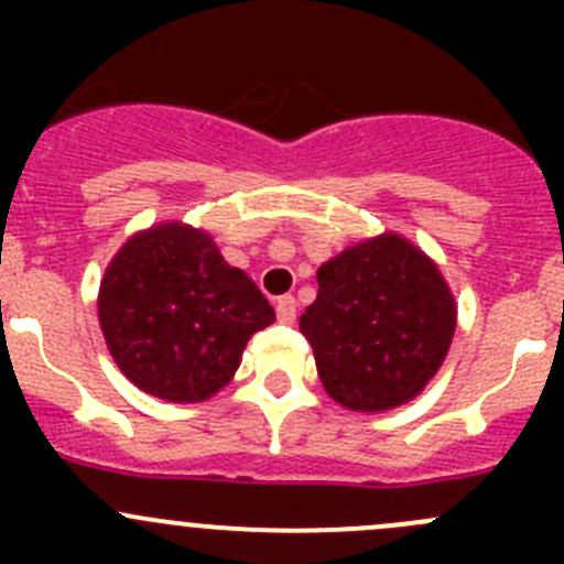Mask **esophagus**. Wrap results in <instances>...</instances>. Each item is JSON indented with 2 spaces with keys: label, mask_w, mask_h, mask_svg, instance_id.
<instances>
[{
  "label": "esophagus",
  "mask_w": 564,
  "mask_h": 564,
  "mask_svg": "<svg viewBox=\"0 0 564 564\" xmlns=\"http://www.w3.org/2000/svg\"><path fill=\"white\" fill-rule=\"evenodd\" d=\"M275 316H278V322L292 324L294 318H297V300H294L292 294H283V297H278Z\"/></svg>",
  "instance_id": "esophagus-1"
}]
</instances>
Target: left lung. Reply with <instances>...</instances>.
Wrapping results in <instances>:
<instances>
[{"mask_svg": "<svg viewBox=\"0 0 564 564\" xmlns=\"http://www.w3.org/2000/svg\"><path fill=\"white\" fill-rule=\"evenodd\" d=\"M300 316L329 398L355 412L406 403L440 371L456 303L434 261L398 235L346 248L316 272Z\"/></svg>", "mask_w": 564, "mask_h": 564, "instance_id": "obj_1", "label": "left lung"}]
</instances>
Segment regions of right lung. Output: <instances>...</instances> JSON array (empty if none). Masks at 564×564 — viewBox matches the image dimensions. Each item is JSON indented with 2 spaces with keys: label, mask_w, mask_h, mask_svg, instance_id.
<instances>
[{
  "label": "right lung",
  "mask_w": 564,
  "mask_h": 564,
  "mask_svg": "<svg viewBox=\"0 0 564 564\" xmlns=\"http://www.w3.org/2000/svg\"><path fill=\"white\" fill-rule=\"evenodd\" d=\"M98 314L124 377L176 403L229 384L250 335L275 322L264 294L226 264L213 237L180 224L124 242L100 283Z\"/></svg>",
  "instance_id": "obj_1"
}]
</instances>
